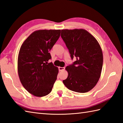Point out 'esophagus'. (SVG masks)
I'll return each instance as SVG.
<instances>
[{
    "instance_id": "obj_1",
    "label": "esophagus",
    "mask_w": 123,
    "mask_h": 123,
    "mask_svg": "<svg viewBox=\"0 0 123 123\" xmlns=\"http://www.w3.org/2000/svg\"><path fill=\"white\" fill-rule=\"evenodd\" d=\"M59 71H63V70L65 69L64 67H59Z\"/></svg>"
}]
</instances>
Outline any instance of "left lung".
<instances>
[{"label": "left lung", "mask_w": 123, "mask_h": 123, "mask_svg": "<svg viewBox=\"0 0 123 123\" xmlns=\"http://www.w3.org/2000/svg\"><path fill=\"white\" fill-rule=\"evenodd\" d=\"M61 36L69 49L72 65L66 68L68 76L63 80L69 90L88 92L95 87L100 77L103 54L98 42L84 29L62 30Z\"/></svg>", "instance_id": "1"}]
</instances>
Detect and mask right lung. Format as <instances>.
<instances>
[{"mask_svg":"<svg viewBox=\"0 0 123 123\" xmlns=\"http://www.w3.org/2000/svg\"><path fill=\"white\" fill-rule=\"evenodd\" d=\"M60 30L35 31L26 39L18 56V76L23 87L36 97L51 92L59 70L52 62L49 52L58 40Z\"/></svg>","mask_w":123,"mask_h":123,"instance_id":"1","label":"right lung"}]
</instances>
